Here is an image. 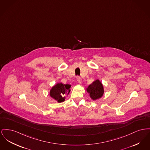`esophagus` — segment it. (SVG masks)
I'll return each mask as SVG.
<instances>
[{
  "instance_id": "1",
  "label": "esophagus",
  "mask_w": 150,
  "mask_h": 150,
  "mask_svg": "<svg viewBox=\"0 0 150 150\" xmlns=\"http://www.w3.org/2000/svg\"><path fill=\"white\" fill-rule=\"evenodd\" d=\"M76 80H77V81H78V83L79 84H81V79L80 77L78 76L77 78H76Z\"/></svg>"
}]
</instances>
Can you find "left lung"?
Returning <instances> with one entry per match:
<instances>
[{"label": "left lung", "instance_id": "left-lung-1", "mask_svg": "<svg viewBox=\"0 0 150 150\" xmlns=\"http://www.w3.org/2000/svg\"><path fill=\"white\" fill-rule=\"evenodd\" d=\"M86 91L91 98L95 101L103 97L104 93V88L101 81L97 79L86 88Z\"/></svg>", "mask_w": 150, "mask_h": 150}]
</instances>
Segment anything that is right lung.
<instances>
[{
    "instance_id": "right-lung-1",
    "label": "right lung",
    "mask_w": 150,
    "mask_h": 150,
    "mask_svg": "<svg viewBox=\"0 0 150 150\" xmlns=\"http://www.w3.org/2000/svg\"><path fill=\"white\" fill-rule=\"evenodd\" d=\"M71 85L63 84L58 83L53 86L50 90V96L53 98L57 103H61L65 100V95H69L71 91Z\"/></svg>"
}]
</instances>
